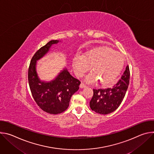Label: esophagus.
Masks as SVG:
<instances>
[{
	"label": "esophagus",
	"instance_id": "1",
	"mask_svg": "<svg viewBox=\"0 0 154 154\" xmlns=\"http://www.w3.org/2000/svg\"><path fill=\"white\" fill-rule=\"evenodd\" d=\"M80 87L81 88H83L86 87V85H85L84 83L82 82V83H81V84H80Z\"/></svg>",
	"mask_w": 154,
	"mask_h": 154
}]
</instances>
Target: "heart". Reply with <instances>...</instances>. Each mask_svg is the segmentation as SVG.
<instances>
[{
  "label": "heart",
  "mask_w": 154,
  "mask_h": 154,
  "mask_svg": "<svg viewBox=\"0 0 154 154\" xmlns=\"http://www.w3.org/2000/svg\"><path fill=\"white\" fill-rule=\"evenodd\" d=\"M124 61L123 55L112 48L97 47L87 51L82 56H75L72 66L78 77H82L91 68L93 72L88 75L87 80L94 82L98 79L100 84L107 86L113 83L119 75Z\"/></svg>",
  "instance_id": "heart-1"
}]
</instances>
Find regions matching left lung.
Segmentation results:
<instances>
[{
    "instance_id": "left-lung-1",
    "label": "left lung",
    "mask_w": 154,
    "mask_h": 154,
    "mask_svg": "<svg viewBox=\"0 0 154 154\" xmlns=\"http://www.w3.org/2000/svg\"><path fill=\"white\" fill-rule=\"evenodd\" d=\"M130 80V70L127 65L121 79L112 87L105 89H94L93 96L90 102L92 110L107 115L119 106L127 90Z\"/></svg>"
}]
</instances>
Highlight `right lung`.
Here are the masks:
<instances>
[{
  "label": "right lung",
  "mask_w": 154,
  "mask_h": 154,
  "mask_svg": "<svg viewBox=\"0 0 154 154\" xmlns=\"http://www.w3.org/2000/svg\"><path fill=\"white\" fill-rule=\"evenodd\" d=\"M58 40H52L41 48L33 56L28 72V80L32 96L43 111L57 115L64 112L72 96L78 91L80 81L72 77L66 68L63 69L53 80L41 81L37 74L36 61L45 56L52 45Z\"/></svg>",
  "instance_id": "1"
}]
</instances>
